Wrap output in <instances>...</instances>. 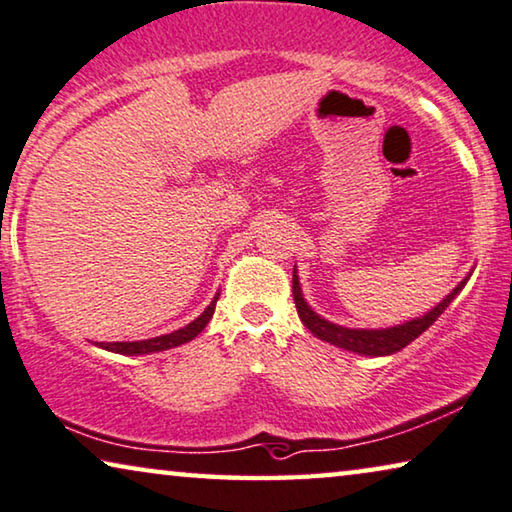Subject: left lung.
Instances as JSON below:
<instances>
[{"mask_svg":"<svg viewBox=\"0 0 512 512\" xmlns=\"http://www.w3.org/2000/svg\"><path fill=\"white\" fill-rule=\"evenodd\" d=\"M464 285H467V278H464L460 285H457L453 292L437 305V308L430 310L423 317L411 319V322H404L400 326H393V329L363 331V329H345V326L331 324V322H326V319L319 317L317 312H312L310 305L303 301L299 276H296V271L292 276V292H294L296 312H299L305 329H308L312 335H317L319 340L331 342V345H335V347H342V349H347V352H356L363 356H388V354L400 352L402 347H407L409 342H414L418 335L430 329V326L437 322V317L448 308V305H451V301L457 294H460V289Z\"/></svg>","mask_w":512,"mask_h":512,"instance_id":"1","label":"left lung"}]
</instances>
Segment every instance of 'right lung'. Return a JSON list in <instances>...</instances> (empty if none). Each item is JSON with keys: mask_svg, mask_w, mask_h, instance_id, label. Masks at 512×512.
I'll use <instances>...</instances> for the list:
<instances>
[{"mask_svg": "<svg viewBox=\"0 0 512 512\" xmlns=\"http://www.w3.org/2000/svg\"><path fill=\"white\" fill-rule=\"evenodd\" d=\"M218 296L220 294L213 296V301L209 303V308L204 310L202 315L195 319V322H190L188 326H183V329H179V331L167 333V335H158V338H151V340H140V342H101V347L108 349V352L128 354V356L151 354V352H165V349L179 347V345H183V342H190L193 338H197V333H200L204 326L209 324V319L213 317V310H216Z\"/></svg>", "mask_w": 512, "mask_h": 512, "instance_id": "add662e5", "label": "right lung"}]
</instances>
